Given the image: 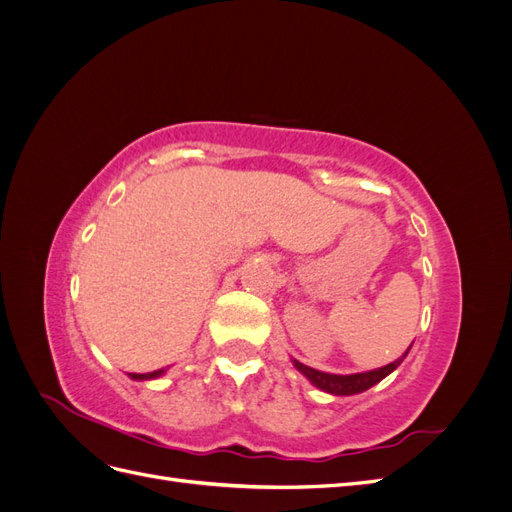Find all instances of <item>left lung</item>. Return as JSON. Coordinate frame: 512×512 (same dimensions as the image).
Wrapping results in <instances>:
<instances>
[{
    "label": "left lung",
    "instance_id": "1",
    "mask_svg": "<svg viewBox=\"0 0 512 512\" xmlns=\"http://www.w3.org/2000/svg\"><path fill=\"white\" fill-rule=\"evenodd\" d=\"M410 348L406 350V354L410 352ZM406 354L401 356V359H397V361H393L389 365H384V367L363 371V374H348V376L327 374V371H318V369L307 367V365L294 361V359H292V363L309 382H312L314 386H318L320 391L331 393V395H356V393H363V391L371 389V386L378 384L380 380H384L386 376H389L391 371H395L401 365V361L406 359Z\"/></svg>",
    "mask_w": 512,
    "mask_h": 512
}]
</instances>
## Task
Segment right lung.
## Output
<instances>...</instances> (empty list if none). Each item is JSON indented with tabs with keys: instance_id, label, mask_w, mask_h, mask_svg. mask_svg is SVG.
Instances as JSON below:
<instances>
[{
	"instance_id": "1",
	"label": "right lung",
	"mask_w": 512,
	"mask_h": 512,
	"mask_svg": "<svg viewBox=\"0 0 512 512\" xmlns=\"http://www.w3.org/2000/svg\"><path fill=\"white\" fill-rule=\"evenodd\" d=\"M164 374V369L158 371H151V374H128L132 380H153V378H160Z\"/></svg>"
}]
</instances>
